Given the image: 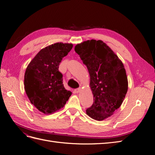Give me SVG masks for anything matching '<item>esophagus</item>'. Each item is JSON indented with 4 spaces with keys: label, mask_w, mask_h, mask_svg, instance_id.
<instances>
[{
    "label": "esophagus",
    "mask_w": 155,
    "mask_h": 155,
    "mask_svg": "<svg viewBox=\"0 0 155 155\" xmlns=\"http://www.w3.org/2000/svg\"><path fill=\"white\" fill-rule=\"evenodd\" d=\"M81 90H82L81 87H78V88H77V89H76L75 90H74V91H75L76 93H79L81 91Z\"/></svg>",
    "instance_id": "esophagus-1"
}]
</instances>
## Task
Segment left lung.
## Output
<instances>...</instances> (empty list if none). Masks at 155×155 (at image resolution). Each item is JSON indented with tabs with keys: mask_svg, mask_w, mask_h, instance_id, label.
Wrapping results in <instances>:
<instances>
[{
	"mask_svg": "<svg viewBox=\"0 0 155 155\" xmlns=\"http://www.w3.org/2000/svg\"><path fill=\"white\" fill-rule=\"evenodd\" d=\"M74 50L87 66L94 97L86 114L96 121L111 116L121 105L128 91V78L122 61L101 40H87Z\"/></svg>",
	"mask_w": 155,
	"mask_h": 155,
	"instance_id": "1",
	"label": "left lung"
}]
</instances>
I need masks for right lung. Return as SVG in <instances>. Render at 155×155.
I'll return each instance as SVG.
<instances>
[{
	"label": "right lung",
	"instance_id": "add662e5",
	"mask_svg": "<svg viewBox=\"0 0 155 155\" xmlns=\"http://www.w3.org/2000/svg\"><path fill=\"white\" fill-rule=\"evenodd\" d=\"M73 48L71 43H56L40 50L27 66L24 75L25 93L34 106L45 114L64 107L71 95L62 84L59 66Z\"/></svg>",
	"mask_w": 155,
	"mask_h": 155
}]
</instances>
